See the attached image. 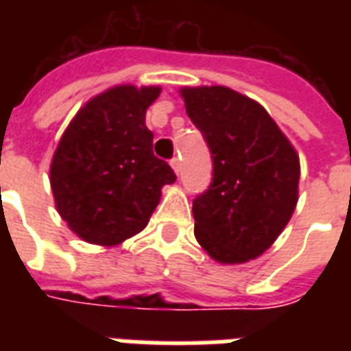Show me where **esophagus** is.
Listing matches in <instances>:
<instances>
[{"label":"esophagus","instance_id":"1","mask_svg":"<svg viewBox=\"0 0 351 351\" xmlns=\"http://www.w3.org/2000/svg\"><path fill=\"white\" fill-rule=\"evenodd\" d=\"M171 167H173V171H175L176 175H178V173H180V160L178 158L171 160Z\"/></svg>","mask_w":351,"mask_h":351}]
</instances>
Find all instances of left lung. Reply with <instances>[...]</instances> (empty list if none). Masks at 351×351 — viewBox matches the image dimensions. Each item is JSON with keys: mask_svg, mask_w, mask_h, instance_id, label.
<instances>
[{"mask_svg": "<svg viewBox=\"0 0 351 351\" xmlns=\"http://www.w3.org/2000/svg\"><path fill=\"white\" fill-rule=\"evenodd\" d=\"M180 96L213 158L211 186L193 200L195 237L220 264L253 261L293 215L299 154L258 101L230 87H182Z\"/></svg>", "mask_w": 351, "mask_h": 351, "instance_id": "1", "label": "left lung"}]
</instances>
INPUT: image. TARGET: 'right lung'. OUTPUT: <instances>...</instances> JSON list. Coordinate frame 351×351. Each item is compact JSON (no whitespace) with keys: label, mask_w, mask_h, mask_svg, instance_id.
Here are the masks:
<instances>
[{"label":"right lung","mask_w":351,"mask_h":351,"mask_svg":"<svg viewBox=\"0 0 351 351\" xmlns=\"http://www.w3.org/2000/svg\"><path fill=\"white\" fill-rule=\"evenodd\" d=\"M158 85H117L90 98L63 131L51 187L69 230L96 245H118L147 226L162 187L176 180L153 154L145 112Z\"/></svg>","instance_id":"add662e5"}]
</instances>
